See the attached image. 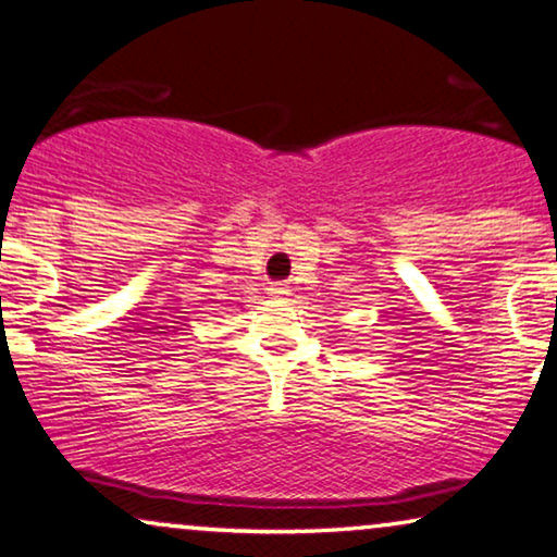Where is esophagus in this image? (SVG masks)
I'll return each instance as SVG.
<instances>
[{
  "instance_id": "esophagus-1",
  "label": "esophagus",
  "mask_w": 557,
  "mask_h": 557,
  "mask_svg": "<svg viewBox=\"0 0 557 557\" xmlns=\"http://www.w3.org/2000/svg\"><path fill=\"white\" fill-rule=\"evenodd\" d=\"M270 293L275 295V297H280V295H285V289H282V287H270Z\"/></svg>"
}]
</instances>
